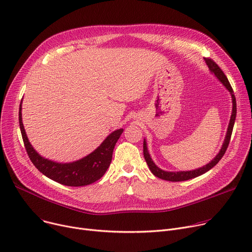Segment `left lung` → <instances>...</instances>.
<instances>
[{"label": "left lung", "mask_w": 252, "mask_h": 252, "mask_svg": "<svg viewBox=\"0 0 252 252\" xmlns=\"http://www.w3.org/2000/svg\"><path fill=\"white\" fill-rule=\"evenodd\" d=\"M210 71L214 74L217 79L223 84V86L229 91L230 94H231V98H232V113H231V117H230V122L227 128V132H226V136L224 139V142L222 144V147L219 151V153L217 156L213 158L209 163H207L206 165L199 167L197 169H193V170H186V171H166L163 170L161 168H159L156 163L153 162V160L151 159L150 154L148 152V148H147V143L146 140L144 139L143 141V156L144 158L146 160V163L150 169V171L153 173L154 176L162 179L164 181H169V182H183V181H188L193 178H197L203 173L207 172L208 170H210L212 167H214L219 160L223 158V156L225 154L227 147L229 145L230 142V138H231V134H232V130H233V126L235 123V119H236V99H235V95H234V92L232 90V87L227 79V76L225 75V73L222 71V69L218 66V64L213 62L211 59H204Z\"/></svg>", "instance_id": "left-lung-1"}]
</instances>
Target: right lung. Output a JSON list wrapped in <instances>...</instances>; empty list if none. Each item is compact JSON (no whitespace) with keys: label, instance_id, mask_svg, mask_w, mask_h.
<instances>
[{"label":"right lung","instance_id":"add662e5","mask_svg":"<svg viewBox=\"0 0 252 252\" xmlns=\"http://www.w3.org/2000/svg\"><path fill=\"white\" fill-rule=\"evenodd\" d=\"M19 124L28 157L35 167L50 180L68 187L88 186L100 180L111 164L114 147L123 133L122 128L115 130L89 156L72 162L62 163L42 158L29 142L22 122V101L19 108Z\"/></svg>","mask_w":252,"mask_h":252}]
</instances>
